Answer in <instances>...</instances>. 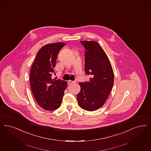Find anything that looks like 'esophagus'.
Here are the masks:
<instances>
[{
  "label": "esophagus",
  "instance_id": "esophagus-1",
  "mask_svg": "<svg viewBox=\"0 0 151 151\" xmlns=\"http://www.w3.org/2000/svg\"><path fill=\"white\" fill-rule=\"evenodd\" d=\"M68 85H71L73 84H74L75 83V82L74 81H71V80H69V81H68Z\"/></svg>",
  "mask_w": 151,
  "mask_h": 151
}]
</instances>
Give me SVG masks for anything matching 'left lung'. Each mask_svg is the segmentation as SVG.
<instances>
[{"label":"left lung","instance_id":"8db88e82","mask_svg":"<svg viewBox=\"0 0 151 151\" xmlns=\"http://www.w3.org/2000/svg\"><path fill=\"white\" fill-rule=\"evenodd\" d=\"M85 49V72L91 78L79 83L77 95L81 109L93 111L101 108L107 99L114 83V74L109 58L101 45L95 41H80Z\"/></svg>","mask_w":151,"mask_h":151}]
</instances>
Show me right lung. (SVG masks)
I'll use <instances>...</instances> for the list:
<instances>
[{
  "label": "right lung",
  "mask_w": 151,
  "mask_h": 151,
  "mask_svg": "<svg viewBox=\"0 0 151 151\" xmlns=\"http://www.w3.org/2000/svg\"><path fill=\"white\" fill-rule=\"evenodd\" d=\"M65 45L58 42L43 46L36 54L31 68L30 81L32 94L39 105L47 111L60 107L67 86L66 81L51 78L57 55Z\"/></svg>",
  "instance_id": "right-lung-1"
}]
</instances>
